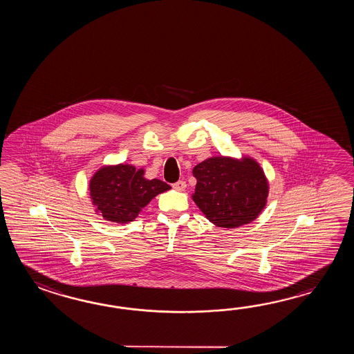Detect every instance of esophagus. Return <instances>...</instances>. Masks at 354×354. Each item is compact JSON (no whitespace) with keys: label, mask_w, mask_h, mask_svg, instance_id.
<instances>
[{"label":"esophagus","mask_w":354,"mask_h":354,"mask_svg":"<svg viewBox=\"0 0 354 354\" xmlns=\"http://www.w3.org/2000/svg\"><path fill=\"white\" fill-rule=\"evenodd\" d=\"M186 187H187V185H186L185 180H178V182L174 183V188L176 191H185Z\"/></svg>","instance_id":"esophagus-1"}]
</instances>
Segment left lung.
Masks as SVG:
<instances>
[{
  "mask_svg": "<svg viewBox=\"0 0 354 354\" xmlns=\"http://www.w3.org/2000/svg\"><path fill=\"white\" fill-rule=\"evenodd\" d=\"M192 174L197 180L192 200L214 225H245L266 207L270 183L256 159L211 157Z\"/></svg>",
  "mask_w": 354,
  "mask_h": 354,
  "instance_id": "obj_1",
  "label": "left lung"
}]
</instances>
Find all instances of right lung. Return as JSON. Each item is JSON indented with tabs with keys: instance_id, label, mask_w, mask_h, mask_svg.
Instances as JSON below:
<instances>
[{
	"instance_id": "add662e5",
	"label": "right lung",
	"mask_w": 354,
	"mask_h": 354,
	"mask_svg": "<svg viewBox=\"0 0 354 354\" xmlns=\"http://www.w3.org/2000/svg\"><path fill=\"white\" fill-rule=\"evenodd\" d=\"M143 168L115 165L98 168L90 180V196L97 215L118 224L134 221L156 196L171 189L163 180H147Z\"/></svg>"
}]
</instances>
